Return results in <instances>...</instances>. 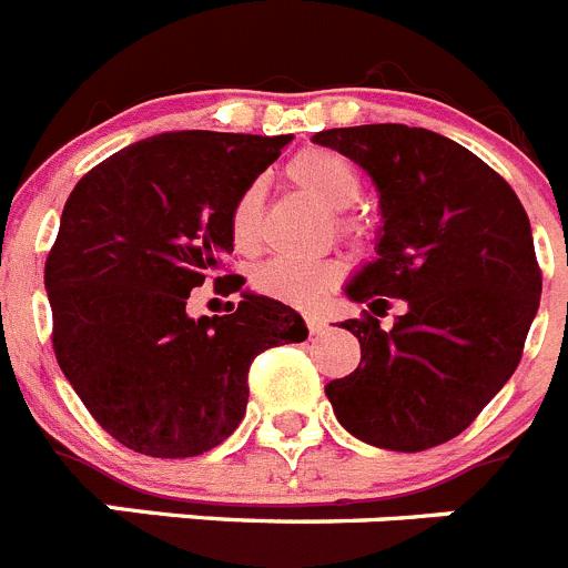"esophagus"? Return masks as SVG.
I'll list each match as a JSON object with an SVG mask.
<instances>
[{
	"label": "esophagus",
	"mask_w": 568,
	"mask_h": 568,
	"mask_svg": "<svg viewBox=\"0 0 568 568\" xmlns=\"http://www.w3.org/2000/svg\"><path fill=\"white\" fill-rule=\"evenodd\" d=\"M304 321H307V329H310V333H313V335L324 333V327H327V321L321 318V315L310 313V315H304Z\"/></svg>",
	"instance_id": "obj_1"
}]
</instances>
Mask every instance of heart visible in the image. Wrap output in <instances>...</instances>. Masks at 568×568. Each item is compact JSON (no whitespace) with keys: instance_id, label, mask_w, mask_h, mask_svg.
<instances>
[{"instance_id":"b5f03b06","label":"heart","mask_w":568,"mask_h":568,"mask_svg":"<svg viewBox=\"0 0 568 568\" xmlns=\"http://www.w3.org/2000/svg\"><path fill=\"white\" fill-rule=\"evenodd\" d=\"M290 184L310 195L313 202L329 213L353 207L361 195V173L349 159L327 148H310L293 155L284 168ZM261 187L250 184L235 199L230 213V235L241 253L258 247L261 239ZM335 227L344 239L358 241L364 235V224L353 215H338ZM338 281V264L335 261H293V258H270L253 273V287L270 298L287 301L295 307H310Z\"/></svg>"}]
</instances>
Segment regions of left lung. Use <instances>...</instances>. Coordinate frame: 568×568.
<instances>
[{
	"label": "left lung",
	"instance_id": "1",
	"mask_svg": "<svg viewBox=\"0 0 568 568\" xmlns=\"http://www.w3.org/2000/svg\"><path fill=\"white\" fill-rule=\"evenodd\" d=\"M313 142L369 173L384 219L378 258L346 284L369 313L341 324L361 364L327 384L335 418L381 449H433L518 369L544 284L529 215L489 164L433 130L361 124ZM389 297H404L407 313L381 331Z\"/></svg>",
	"mask_w": 568,
	"mask_h": 568
}]
</instances>
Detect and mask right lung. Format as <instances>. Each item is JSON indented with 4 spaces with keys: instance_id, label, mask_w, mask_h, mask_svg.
Segmentation results:
<instances>
[{
    "instance_id": "add662e5",
    "label": "right lung",
    "mask_w": 568,
    "mask_h": 568,
    "mask_svg": "<svg viewBox=\"0 0 568 568\" xmlns=\"http://www.w3.org/2000/svg\"><path fill=\"white\" fill-rule=\"evenodd\" d=\"M293 135L182 130L84 173L44 261L53 353L104 433L150 458H193L235 433L255 355L307 338L293 307L241 293L227 315L190 318V290L222 275L230 213Z\"/></svg>"
}]
</instances>
